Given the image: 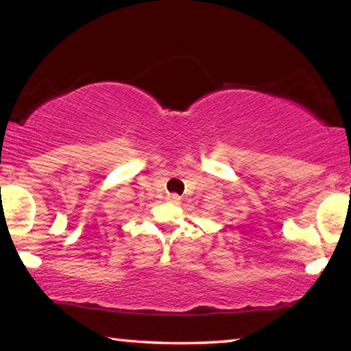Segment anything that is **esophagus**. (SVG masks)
Returning a JSON list of instances; mask_svg holds the SVG:
<instances>
[{
  "label": "esophagus",
  "instance_id": "34e87169",
  "mask_svg": "<svg viewBox=\"0 0 351 351\" xmlns=\"http://www.w3.org/2000/svg\"><path fill=\"white\" fill-rule=\"evenodd\" d=\"M169 201H170V203H178V201H180V197H178V195H175V193H171V195H169Z\"/></svg>",
  "mask_w": 351,
  "mask_h": 351
}]
</instances>
